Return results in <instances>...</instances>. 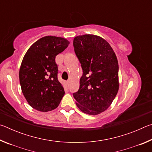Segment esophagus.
<instances>
[{
  "instance_id": "esophagus-1",
  "label": "esophagus",
  "mask_w": 152,
  "mask_h": 152,
  "mask_svg": "<svg viewBox=\"0 0 152 152\" xmlns=\"http://www.w3.org/2000/svg\"><path fill=\"white\" fill-rule=\"evenodd\" d=\"M66 85L67 87L69 86V82H66Z\"/></svg>"
}]
</instances>
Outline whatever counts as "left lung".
I'll list each match as a JSON object with an SVG mask.
<instances>
[{
    "instance_id": "obj_1",
    "label": "left lung",
    "mask_w": 152,
    "mask_h": 152,
    "mask_svg": "<svg viewBox=\"0 0 152 152\" xmlns=\"http://www.w3.org/2000/svg\"><path fill=\"white\" fill-rule=\"evenodd\" d=\"M74 51L83 70L80 88L73 94L78 109L86 114L104 112L119 91V64L110 44L98 35L74 37Z\"/></svg>"
}]
</instances>
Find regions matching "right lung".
<instances>
[{
    "label": "right lung",
    "instance_id": "obj_1",
    "mask_svg": "<svg viewBox=\"0 0 152 152\" xmlns=\"http://www.w3.org/2000/svg\"><path fill=\"white\" fill-rule=\"evenodd\" d=\"M65 38L45 36L27 51L19 70L22 92L31 107L41 112L51 111L60 104L65 92L58 79L56 56L68 48Z\"/></svg>",
    "mask_w": 152,
    "mask_h": 152
}]
</instances>
